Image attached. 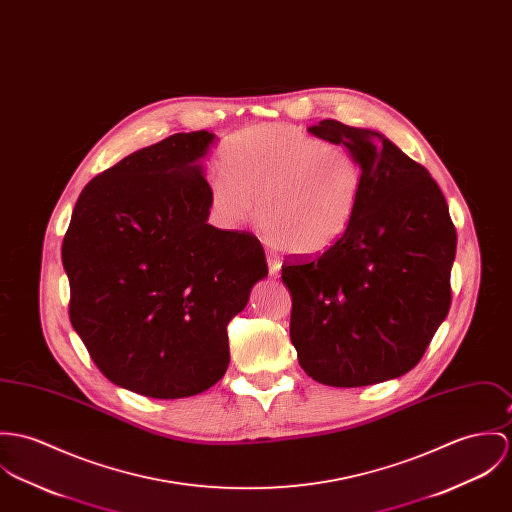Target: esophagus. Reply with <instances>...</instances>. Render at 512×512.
<instances>
[{
    "mask_svg": "<svg viewBox=\"0 0 512 512\" xmlns=\"http://www.w3.org/2000/svg\"><path fill=\"white\" fill-rule=\"evenodd\" d=\"M266 260H268V268H270V276H276L278 278L279 270H281V262H279L278 256L268 252L266 254Z\"/></svg>",
    "mask_w": 512,
    "mask_h": 512,
    "instance_id": "obj_1",
    "label": "esophagus"
}]
</instances>
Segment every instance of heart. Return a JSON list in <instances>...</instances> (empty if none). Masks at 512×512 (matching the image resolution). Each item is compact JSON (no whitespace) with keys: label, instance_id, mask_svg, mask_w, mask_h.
<instances>
[{"label":"heart","instance_id":"b5f03b06","mask_svg":"<svg viewBox=\"0 0 512 512\" xmlns=\"http://www.w3.org/2000/svg\"><path fill=\"white\" fill-rule=\"evenodd\" d=\"M221 160L225 170L207 174L213 213L236 227L258 205L266 238L295 256L336 246L364 201L366 172L352 152L285 123L236 133Z\"/></svg>","mask_w":512,"mask_h":512}]
</instances>
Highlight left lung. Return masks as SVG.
Segmentation results:
<instances>
[{"mask_svg":"<svg viewBox=\"0 0 512 512\" xmlns=\"http://www.w3.org/2000/svg\"><path fill=\"white\" fill-rule=\"evenodd\" d=\"M309 133L344 144L366 172L362 207L325 254L293 256L289 334L301 368L330 387L411 372L452 303L456 227L438 184L372 129L325 119Z\"/></svg>","mask_w":512,"mask_h":512,"instance_id":"1","label":"left lung"}]
</instances>
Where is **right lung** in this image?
Instances as JSON below:
<instances>
[{"instance_id": "right-lung-1", "label": "right lung", "mask_w": 512, "mask_h": 512, "mask_svg": "<svg viewBox=\"0 0 512 512\" xmlns=\"http://www.w3.org/2000/svg\"><path fill=\"white\" fill-rule=\"evenodd\" d=\"M213 139L178 133L129 154L84 187L64 234L72 326L99 372L144 397L215 385L227 325L268 276L254 234L207 223L199 160Z\"/></svg>"}]
</instances>
